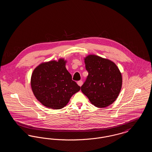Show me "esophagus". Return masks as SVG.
Segmentation results:
<instances>
[{"mask_svg": "<svg viewBox=\"0 0 152 152\" xmlns=\"http://www.w3.org/2000/svg\"><path fill=\"white\" fill-rule=\"evenodd\" d=\"M83 81H82V80H79V81H77V84L80 87H81L82 85H83Z\"/></svg>", "mask_w": 152, "mask_h": 152, "instance_id": "34e87169", "label": "esophagus"}]
</instances>
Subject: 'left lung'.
Returning a JSON list of instances; mask_svg holds the SVG:
<instances>
[{"label":"left lung","mask_w":152,"mask_h":152,"mask_svg":"<svg viewBox=\"0 0 152 152\" xmlns=\"http://www.w3.org/2000/svg\"><path fill=\"white\" fill-rule=\"evenodd\" d=\"M88 75L81 87L82 92L98 108L112 104L122 87V76L117 65L108 59L91 55L85 58Z\"/></svg>","instance_id":"8db88e82"}]
</instances>
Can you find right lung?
<instances>
[{
	"label": "right lung",
	"instance_id": "obj_1",
	"mask_svg": "<svg viewBox=\"0 0 152 152\" xmlns=\"http://www.w3.org/2000/svg\"><path fill=\"white\" fill-rule=\"evenodd\" d=\"M64 59L43 63L37 66L31 76V85L37 100L47 108L64 107L80 87L72 80L65 68Z\"/></svg>",
	"mask_w": 152,
	"mask_h": 152
}]
</instances>
